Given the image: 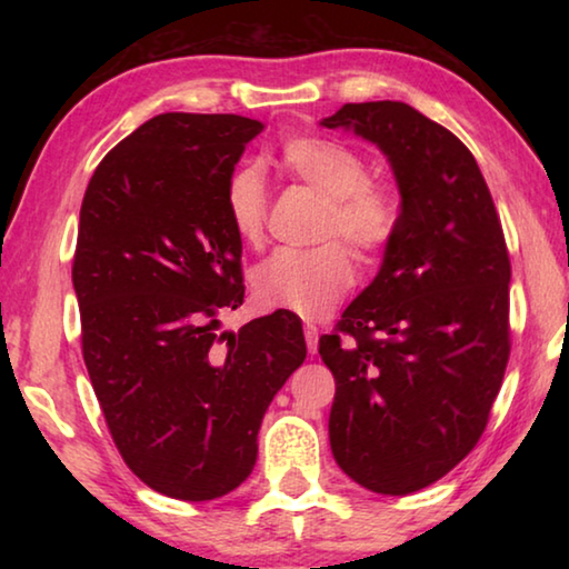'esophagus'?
<instances>
[{"label":"esophagus","mask_w":569,"mask_h":569,"mask_svg":"<svg viewBox=\"0 0 569 569\" xmlns=\"http://www.w3.org/2000/svg\"><path fill=\"white\" fill-rule=\"evenodd\" d=\"M303 336H306L308 351H311V353L319 351V329H316L313 323H306V326H303Z\"/></svg>","instance_id":"esophagus-1"}]
</instances>
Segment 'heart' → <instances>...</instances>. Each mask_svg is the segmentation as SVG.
I'll list each match as a JSON object with an SVG mask.
<instances>
[{
    "mask_svg": "<svg viewBox=\"0 0 569 569\" xmlns=\"http://www.w3.org/2000/svg\"><path fill=\"white\" fill-rule=\"evenodd\" d=\"M281 168L323 198L319 238L311 250H278L253 271L250 291L261 308H283L306 319L329 313L349 293L356 266L349 248L377 258L397 236L399 198L383 180L366 178L359 152L321 134L288 138L278 156ZM226 218L238 240L261 246L268 218V190L256 168H238L223 188Z\"/></svg>",
    "mask_w": 569,
    "mask_h": 569,
    "instance_id": "1",
    "label": "heart"
}]
</instances>
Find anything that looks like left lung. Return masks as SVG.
<instances>
[{"label":"left lung","mask_w":569,"mask_h":569,"mask_svg":"<svg viewBox=\"0 0 569 569\" xmlns=\"http://www.w3.org/2000/svg\"><path fill=\"white\" fill-rule=\"evenodd\" d=\"M379 146L401 192L379 276L319 353L336 379L333 459L377 495H411L465 459L509 361V253L492 192L455 132L407 102L321 120Z\"/></svg>","instance_id":"left-lung-1"}]
</instances>
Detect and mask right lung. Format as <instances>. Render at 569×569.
Returning <instances> with one entry per match:
<instances>
[{
  "label": "right lung",
  "instance_id": "add662e5",
  "mask_svg": "<svg viewBox=\"0 0 569 569\" xmlns=\"http://www.w3.org/2000/svg\"><path fill=\"white\" fill-rule=\"evenodd\" d=\"M261 130L158 114L102 158L80 208L72 283L94 397L124 465L186 502L248 479L268 403L306 359L283 308L218 333L246 293L223 188Z\"/></svg>",
  "mask_w": 569,
  "mask_h": 569
}]
</instances>
